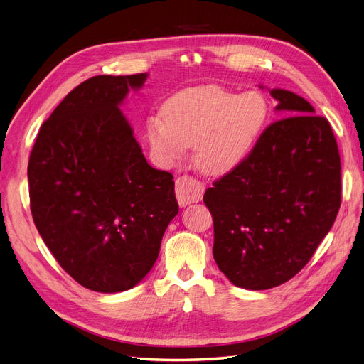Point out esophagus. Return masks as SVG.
Returning <instances> with one entry per match:
<instances>
[{
    "mask_svg": "<svg viewBox=\"0 0 364 364\" xmlns=\"http://www.w3.org/2000/svg\"><path fill=\"white\" fill-rule=\"evenodd\" d=\"M203 183L191 178V176L185 174L176 179V197H178V202L182 208L200 202L203 197Z\"/></svg>",
    "mask_w": 364,
    "mask_h": 364,
    "instance_id": "34e87169",
    "label": "esophagus"
}]
</instances>
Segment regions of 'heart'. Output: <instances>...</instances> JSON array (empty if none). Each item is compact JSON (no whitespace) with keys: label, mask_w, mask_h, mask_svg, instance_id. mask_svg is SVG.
<instances>
[{"label":"heart","mask_w":364,"mask_h":364,"mask_svg":"<svg viewBox=\"0 0 364 364\" xmlns=\"http://www.w3.org/2000/svg\"><path fill=\"white\" fill-rule=\"evenodd\" d=\"M269 103L261 92L238 94L206 85L183 90L147 119V139L164 162L181 159L194 146V162L205 174H223L243 162L262 135Z\"/></svg>","instance_id":"1"}]
</instances>
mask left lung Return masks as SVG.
I'll list each match as a JSON object with an SVG mask.
<instances>
[{
	"label": "left lung",
	"instance_id": "obj_1",
	"mask_svg": "<svg viewBox=\"0 0 364 364\" xmlns=\"http://www.w3.org/2000/svg\"><path fill=\"white\" fill-rule=\"evenodd\" d=\"M282 117L249 156L208 188L214 259L237 287L291 279L331 229L341 202L340 155L326 118L291 91L270 90Z\"/></svg>",
	"mask_w": 364,
	"mask_h": 364
}]
</instances>
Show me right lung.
<instances>
[{"mask_svg": "<svg viewBox=\"0 0 364 364\" xmlns=\"http://www.w3.org/2000/svg\"><path fill=\"white\" fill-rule=\"evenodd\" d=\"M149 74L95 75L43 121L28 161L35 225L83 287L119 293L156 262L179 213L168 171L150 167L119 106Z\"/></svg>", "mask_w": 364, "mask_h": 364, "instance_id": "1", "label": "right lung"}]
</instances>
